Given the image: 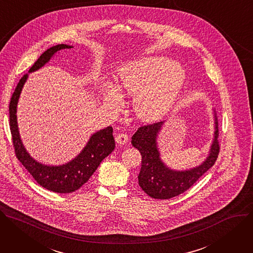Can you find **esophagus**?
<instances>
[{
    "instance_id": "1",
    "label": "esophagus",
    "mask_w": 253,
    "mask_h": 253,
    "mask_svg": "<svg viewBox=\"0 0 253 253\" xmlns=\"http://www.w3.org/2000/svg\"><path fill=\"white\" fill-rule=\"evenodd\" d=\"M128 141V136L126 133H119L117 136H116V142L118 143V145L120 146H124L127 143Z\"/></svg>"
}]
</instances>
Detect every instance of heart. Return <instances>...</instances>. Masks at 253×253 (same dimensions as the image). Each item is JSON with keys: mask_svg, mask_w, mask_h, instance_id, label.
Segmentation results:
<instances>
[{"mask_svg": "<svg viewBox=\"0 0 253 253\" xmlns=\"http://www.w3.org/2000/svg\"><path fill=\"white\" fill-rule=\"evenodd\" d=\"M118 87L132 96L135 117L146 123L164 118L174 106L185 80V72L170 59L152 56L123 65L117 70ZM111 83L104 85L103 97L109 109L124 105L123 95Z\"/></svg>", "mask_w": 253, "mask_h": 253, "instance_id": "1", "label": "heart"}]
</instances>
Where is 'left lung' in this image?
I'll list each match as a JSON object with an SVG mask.
<instances>
[{
	"instance_id": "8db88e82",
	"label": "left lung",
	"mask_w": 253,
	"mask_h": 253,
	"mask_svg": "<svg viewBox=\"0 0 253 253\" xmlns=\"http://www.w3.org/2000/svg\"><path fill=\"white\" fill-rule=\"evenodd\" d=\"M164 122L138 127L131 136V144L142 155V167L138 174V185L154 199H170L184 193L201 178L215 164L219 154L218 123L215 114L213 143L207 159L198 167L186 171H175L168 168L160 158L157 136Z\"/></svg>"
}]
</instances>
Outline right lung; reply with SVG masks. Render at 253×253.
Instances as JSON below:
<instances>
[{
	"label": "right lung",
	"mask_w": 253,
	"mask_h": 253,
	"mask_svg": "<svg viewBox=\"0 0 253 253\" xmlns=\"http://www.w3.org/2000/svg\"><path fill=\"white\" fill-rule=\"evenodd\" d=\"M69 48H72V46L58 44L47 49L29 69V72L36 71L44 66L55 53ZM27 77L28 74H24L20 79L9 105L10 129L16 157L43 188L61 194L72 193L89 180L101 161L114 151L116 147L115 138L112 135L114 130L111 126H107L93 133L81 153L65 165L47 166L35 161L28 154L22 144L16 115L18 100Z\"/></svg>",
	"instance_id": "add662e5"
}]
</instances>
